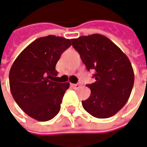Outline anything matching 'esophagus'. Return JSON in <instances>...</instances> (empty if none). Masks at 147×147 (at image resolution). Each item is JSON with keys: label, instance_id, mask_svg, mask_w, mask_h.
Here are the masks:
<instances>
[{"label": "esophagus", "instance_id": "1", "mask_svg": "<svg viewBox=\"0 0 147 147\" xmlns=\"http://www.w3.org/2000/svg\"><path fill=\"white\" fill-rule=\"evenodd\" d=\"M71 86L73 87L74 88L77 89V88H79L80 87V84H71Z\"/></svg>", "mask_w": 147, "mask_h": 147}]
</instances>
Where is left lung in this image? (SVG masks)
Here are the masks:
<instances>
[{
  "label": "left lung",
  "mask_w": 147,
  "mask_h": 147,
  "mask_svg": "<svg viewBox=\"0 0 147 147\" xmlns=\"http://www.w3.org/2000/svg\"><path fill=\"white\" fill-rule=\"evenodd\" d=\"M71 40L88 71L95 70L96 81L87 84L90 96L82 100L88 113L97 118L115 115L127 102L134 74L129 58L107 37L93 34Z\"/></svg>",
  "instance_id": "left-lung-1"
}]
</instances>
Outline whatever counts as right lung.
Returning <instances> with one entry per match:
<instances>
[{"label":"right lung","mask_w":147,"mask_h":147,"mask_svg":"<svg viewBox=\"0 0 147 147\" xmlns=\"http://www.w3.org/2000/svg\"><path fill=\"white\" fill-rule=\"evenodd\" d=\"M71 40L48 35L32 42L13 62L9 71V87L18 106L37 121L52 119L60 110V104L69 83L54 81L55 65L63 52L71 47Z\"/></svg>","instance_id":"right-lung-1"}]
</instances>
